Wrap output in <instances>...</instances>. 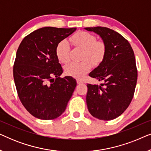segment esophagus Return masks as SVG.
<instances>
[{
	"label": "esophagus",
	"instance_id": "esophagus-1",
	"mask_svg": "<svg viewBox=\"0 0 151 151\" xmlns=\"http://www.w3.org/2000/svg\"><path fill=\"white\" fill-rule=\"evenodd\" d=\"M76 81H77V83L78 84H80L83 83V81H82V80H80V79H77V80H76Z\"/></svg>",
	"mask_w": 151,
	"mask_h": 151
}]
</instances>
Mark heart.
I'll return each mask as SVG.
<instances>
[{"label": "heart", "instance_id": "heart-1", "mask_svg": "<svg viewBox=\"0 0 151 151\" xmlns=\"http://www.w3.org/2000/svg\"><path fill=\"white\" fill-rule=\"evenodd\" d=\"M74 46L83 49L81 62H72L66 65L65 73L75 78H82L91 69L92 64L97 66L102 63L106 55V47L102 40L86 32H78L70 38ZM55 53L61 63H67L70 59V45L63 40L57 45Z\"/></svg>", "mask_w": 151, "mask_h": 151}]
</instances>
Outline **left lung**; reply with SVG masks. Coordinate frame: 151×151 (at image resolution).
<instances>
[{"mask_svg":"<svg viewBox=\"0 0 151 151\" xmlns=\"http://www.w3.org/2000/svg\"><path fill=\"white\" fill-rule=\"evenodd\" d=\"M85 29L100 35L106 47L103 61L89 73L104 83L87 84L88 110L99 119L111 120L124 112L133 98L137 80L135 55L129 41L114 30L102 27Z\"/></svg>","mask_w":151,"mask_h":151,"instance_id":"left-lung-1","label":"left lung"}]
</instances>
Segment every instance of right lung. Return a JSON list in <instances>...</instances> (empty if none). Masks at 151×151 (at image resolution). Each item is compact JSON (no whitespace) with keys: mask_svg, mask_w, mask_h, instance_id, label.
I'll list each match as a JSON object with an SVG mask.
<instances>
[{"mask_svg":"<svg viewBox=\"0 0 151 151\" xmlns=\"http://www.w3.org/2000/svg\"><path fill=\"white\" fill-rule=\"evenodd\" d=\"M76 28L46 27L24 38L16 52L14 79L20 102L33 116L50 120L65 112L76 86L71 76L60 78L63 68L55 49Z\"/></svg>","mask_w":151,"mask_h":151,"instance_id":"obj_1","label":"right lung"}]
</instances>
